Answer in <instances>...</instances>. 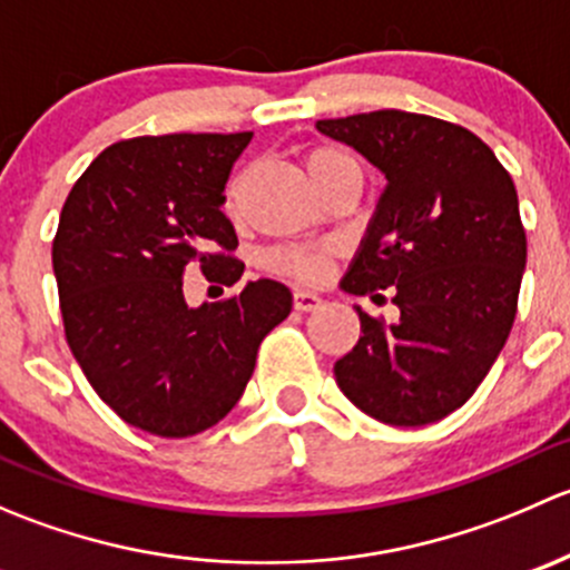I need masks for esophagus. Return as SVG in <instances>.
<instances>
[{
    "label": "esophagus",
    "mask_w": 570,
    "mask_h": 570,
    "mask_svg": "<svg viewBox=\"0 0 570 570\" xmlns=\"http://www.w3.org/2000/svg\"><path fill=\"white\" fill-rule=\"evenodd\" d=\"M292 303H295V312H314V308L322 306V301L314 292H306V289H297L295 295H292Z\"/></svg>",
    "instance_id": "34e87169"
}]
</instances>
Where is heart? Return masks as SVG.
Wrapping results in <instances>:
<instances>
[{
    "label": "heart",
    "mask_w": 570,
    "mask_h": 570,
    "mask_svg": "<svg viewBox=\"0 0 570 570\" xmlns=\"http://www.w3.org/2000/svg\"><path fill=\"white\" fill-rule=\"evenodd\" d=\"M342 168H358V165H355V159L350 157V154L338 151V148L322 146V148H314V151H308L306 170L314 184L322 181L325 176L336 174V170ZM267 264L269 269H275V273L292 275V278H301V281H317L327 269V250L297 248V245L295 248H278L269 253Z\"/></svg>",
    "instance_id": "heart-1"
}]
</instances>
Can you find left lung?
Listing matches in <instances>:
<instances>
[{
    "instance_id": "left-lung-1",
    "label": "left lung",
    "mask_w": 570,
    "mask_h": 570,
    "mask_svg": "<svg viewBox=\"0 0 570 570\" xmlns=\"http://www.w3.org/2000/svg\"><path fill=\"white\" fill-rule=\"evenodd\" d=\"M317 129L389 181L342 289L372 301L389 289L400 308L383 322L355 306L361 338L333 375L377 422H439L476 392L513 327L527 267L513 178L480 137L430 115L377 109Z\"/></svg>"
}]
</instances>
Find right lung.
Masks as SVG:
<instances>
[{"mask_svg":"<svg viewBox=\"0 0 570 570\" xmlns=\"http://www.w3.org/2000/svg\"><path fill=\"white\" fill-rule=\"evenodd\" d=\"M253 131L131 137L105 148L62 206L51 245L68 347L96 394L131 428L187 439L248 386L262 338L292 292L248 281L193 308L184 273L232 286L245 264L223 215L228 174Z\"/></svg>","mask_w":570,"mask_h":570,"instance_id":"add662e5","label":"right lung"}]
</instances>
